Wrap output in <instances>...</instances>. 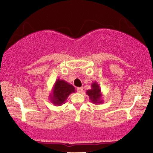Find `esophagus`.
<instances>
[{
	"instance_id": "esophagus-1",
	"label": "esophagus",
	"mask_w": 153,
	"mask_h": 153,
	"mask_svg": "<svg viewBox=\"0 0 153 153\" xmlns=\"http://www.w3.org/2000/svg\"><path fill=\"white\" fill-rule=\"evenodd\" d=\"M77 92H78L79 93H81L83 92V88H77Z\"/></svg>"
}]
</instances>
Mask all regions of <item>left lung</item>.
Returning a JSON list of instances; mask_svg holds the SVG:
<instances>
[{
  "mask_svg": "<svg viewBox=\"0 0 153 153\" xmlns=\"http://www.w3.org/2000/svg\"><path fill=\"white\" fill-rule=\"evenodd\" d=\"M86 94L89 96V99L93 104H102L103 102V100H102V94L101 89L99 84L96 81L92 83L91 89L87 90Z\"/></svg>",
  "mask_w": 153,
  "mask_h": 153,
  "instance_id": "8db88e82",
  "label": "left lung"
}]
</instances>
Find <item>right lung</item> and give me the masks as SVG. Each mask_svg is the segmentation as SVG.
Masks as SVG:
<instances>
[{
	"label": "right lung",
	"instance_id": "1",
	"mask_svg": "<svg viewBox=\"0 0 153 153\" xmlns=\"http://www.w3.org/2000/svg\"><path fill=\"white\" fill-rule=\"evenodd\" d=\"M72 93H75V88L72 84L62 79H58L50 94V100L55 106H61Z\"/></svg>",
	"mask_w": 153,
	"mask_h": 153
}]
</instances>
